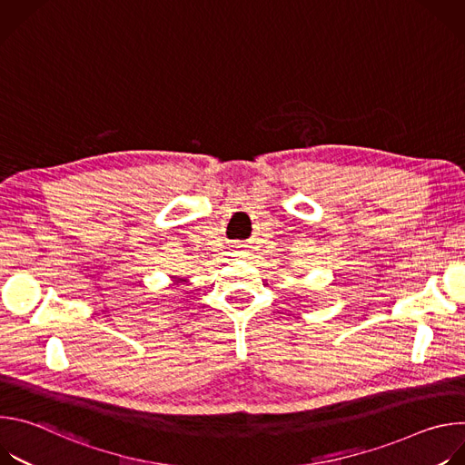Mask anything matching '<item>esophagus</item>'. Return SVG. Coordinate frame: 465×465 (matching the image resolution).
<instances>
[{
	"label": "esophagus",
	"instance_id": "esophagus-1",
	"mask_svg": "<svg viewBox=\"0 0 465 465\" xmlns=\"http://www.w3.org/2000/svg\"><path fill=\"white\" fill-rule=\"evenodd\" d=\"M237 248H239V250L235 252V255H241V253H242V248H241V246H237Z\"/></svg>",
	"mask_w": 465,
	"mask_h": 465
}]
</instances>
